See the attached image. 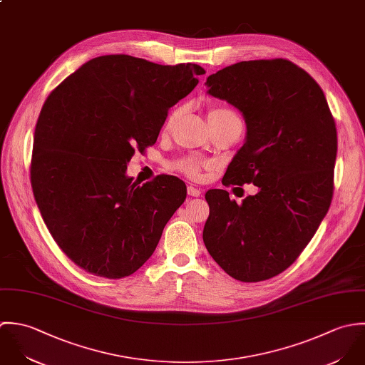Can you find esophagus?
<instances>
[{
	"mask_svg": "<svg viewBox=\"0 0 365 365\" xmlns=\"http://www.w3.org/2000/svg\"><path fill=\"white\" fill-rule=\"evenodd\" d=\"M187 195L193 196V197H199L202 195V189L190 185V186H187Z\"/></svg>",
	"mask_w": 365,
	"mask_h": 365,
	"instance_id": "1",
	"label": "esophagus"
}]
</instances>
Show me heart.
<instances>
[{
    "label": "heart",
    "mask_w": 365,
    "mask_h": 365,
    "mask_svg": "<svg viewBox=\"0 0 365 365\" xmlns=\"http://www.w3.org/2000/svg\"><path fill=\"white\" fill-rule=\"evenodd\" d=\"M179 113H180V110L178 108V110H173V111L168 115V118H166V121H165V124H163V130H165V131L172 127V124H173L175 120L178 118ZM227 117H237V114H235L231 108L222 107V106L215 107V108L209 113V120L227 118ZM209 166H210V165H209L206 160H203V159H200V158H197V156H186V158H183V159H180V160L176 162V169L180 170L182 173L187 175V176L192 178V179L200 178L202 170L206 169V168H209Z\"/></svg>",
    "instance_id": "1"
}]
</instances>
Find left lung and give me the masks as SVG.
<instances>
[{
    "label": "left lung",
    "mask_w": 365,
    "mask_h": 365,
    "mask_svg": "<svg viewBox=\"0 0 365 365\" xmlns=\"http://www.w3.org/2000/svg\"><path fill=\"white\" fill-rule=\"evenodd\" d=\"M206 86L247 124L222 185L259 190L240 205L227 190H207L203 241L234 279L265 281L291 267L330 207L336 123L320 86L287 59L240 62L210 74Z\"/></svg>",
    "instance_id": "1"
}]
</instances>
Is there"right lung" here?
Wrapping results in <instances>:
<instances>
[{
  "label": "right lung",
  "mask_w": 365,
  "mask_h": 365,
  "mask_svg": "<svg viewBox=\"0 0 365 365\" xmlns=\"http://www.w3.org/2000/svg\"><path fill=\"white\" fill-rule=\"evenodd\" d=\"M205 69L128 55L98 56L46 98L35 128L31 185L61 250L96 277L140 269L186 199L183 180L159 175L140 186L125 175L135 148L156 143L168 110Z\"/></svg>",
  "instance_id": "add662e5"
}]
</instances>
